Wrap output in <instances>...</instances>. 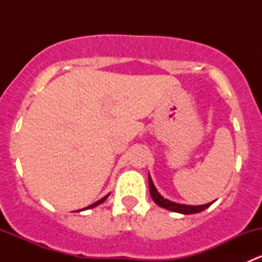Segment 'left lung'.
Listing matches in <instances>:
<instances>
[{
	"label": "left lung",
	"instance_id": "8db88e82",
	"mask_svg": "<svg viewBox=\"0 0 262 262\" xmlns=\"http://www.w3.org/2000/svg\"><path fill=\"white\" fill-rule=\"evenodd\" d=\"M148 182H149V192H150V196H152L153 202H155L157 205H160V207L165 208V209H167V210H172V212L182 213V214H195V213L203 212V210H205L208 207H210V205H212V203H208V204H204V205H184V204H178V203L170 202V200H167V199H165L163 196H161L160 192L156 190L150 176H148Z\"/></svg>",
	"mask_w": 262,
	"mask_h": 262
}]
</instances>
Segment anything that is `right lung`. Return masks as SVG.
Returning <instances> with one entry per match:
<instances>
[{"instance_id":"right-lung-1","label":"right lung","mask_w":262,"mask_h":262,"mask_svg":"<svg viewBox=\"0 0 262 262\" xmlns=\"http://www.w3.org/2000/svg\"><path fill=\"white\" fill-rule=\"evenodd\" d=\"M107 196H109V195H106V196H104V198H102V199H100V200H99V202H96V203H94V204L89 205V207H87V208H86V209H90V208H94V207H97V205H99V204H101V203H104V202H105V200H106V198H107Z\"/></svg>"}]
</instances>
